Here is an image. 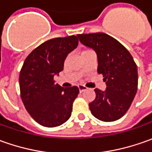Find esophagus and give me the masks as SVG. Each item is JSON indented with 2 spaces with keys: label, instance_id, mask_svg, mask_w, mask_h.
Here are the masks:
<instances>
[{
  "label": "esophagus",
  "instance_id": "esophagus-1",
  "mask_svg": "<svg viewBox=\"0 0 152 152\" xmlns=\"http://www.w3.org/2000/svg\"><path fill=\"white\" fill-rule=\"evenodd\" d=\"M78 88H79V92H83V91H85L87 90V87L85 86V85H78Z\"/></svg>",
  "mask_w": 152,
  "mask_h": 152
}]
</instances>
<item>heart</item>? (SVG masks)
Masks as SVG:
<instances>
[{
    "mask_svg": "<svg viewBox=\"0 0 152 152\" xmlns=\"http://www.w3.org/2000/svg\"><path fill=\"white\" fill-rule=\"evenodd\" d=\"M86 51H89V50H84V51H83L82 53H84V52H86Z\"/></svg>",
    "mask_w": 152,
    "mask_h": 152,
    "instance_id": "heart-1",
    "label": "heart"
}]
</instances>
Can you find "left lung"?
<instances>
[{"label": "left lung", "mask_w": 152, "mask_h": 152, "mask_svg": "<svg viewBox=\"0 0 152 152\" xmlns=\"http://www.w3.org/2000/svg\"><path fill=\"white\" fill-rule=\"evenodd\" d=\"M82 44L96 51L98 73L106 82V91L95 89L96 99L89 104L92 115L104 122L122 118L136 95L137 66L131 54L117 39L104 33L77 35Z\"/></svg>", "instance_id": "obj_1"}]
</instances>
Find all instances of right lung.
Instances as JSON below:
<instances>
[{"label": "right lung", "instance_id": "1", "mask_svg": "<svg viewBox=\"0 0 152 152\" xmlns=\"http://www.w3.org/2000/svg\"><path fill=\"white\" fill-rule=\"evenodd\" d=\"M79 43L77 36L49 39L27 56L19 75L21 98L34 120L52 128L64 124L72 113L79 94L77 86L63 88L54 76L63 70L67 55Z\"/></svg>", "mask_w": 152, "mask_h": 152}]
</instances>
